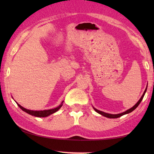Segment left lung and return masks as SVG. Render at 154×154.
I'll return each instance as SVG.
<instances>
[{
  "label": "left lung",
  "mask_w": 154,
  "mask_h": 154,
  "mask_svg": "<svg viewBox=\"0 0 154 154\" xmlns=\"http://www.w3.org/2000/svg\"><path fill=\"white\" fill-rule=\"evenodd\" d=\"M146 90H147V88H146V89H145V90L144 93H143V94L142 95L141 98H140V100H139V101H138L136 105L132 106V108H130V109H128V110H127V111H126L125 112H123V113H122L115 114V115H113V114H109V113H105V112H103V111H99V110H98V109H95V108H94V110H95L96 112H97V113H98L99 114H100V115H102V116H103L106 117V118H119V117L124 116V115H125V114H128V113H130V112H132V111H134V109H136V108L137 107V106L139 105V104L140 103V102H141V100H143V97H144V95H145V92H146Z\"/></svg>",
  "instance_id": "1"
}]
</instances>
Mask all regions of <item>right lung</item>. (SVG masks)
<instances>
[{"label":"right lung","mask_w":154,"mask_h":154,"mask_svg":"<svg viewBox=\"0 0 154 154\" xmlns=\"http://www.w3.org/2000/svg\"><path fill=\"white\" fill-rule=\"evenodd\" d=\"M63 103V102H62ZM62 103L60 106H58V107L52 109H49V110H44V111H32V110H29V109H26L23 107V106H21L19 104H17V105L19 106V107L25 112H26L27 113L32 115V116H34L35 117H39V118H43V117H47L49 116V115H51L52 113H55L57 111H58L60 109L61 106H62Z\"/></svg>","instance_id":"obj_1"}]
</instances>
